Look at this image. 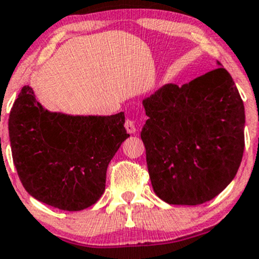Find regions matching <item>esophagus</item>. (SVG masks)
<instances>
[{
  "mask_svg": "<svg viewBox=\"0 0 259 259\" xmlns=\"http://www.w3.org/2000/svg\"><path fill=\"white\" fill-rule=\"evenodd\" d=\"M125 129H126V132L129 133V134H135L136 133L135 121L132 120V119H127V120L125 121Z\"/></svg>",
  "mask_w": 259,
  "mask_h": 259,
  "instance_id": "1",
  "label": "esophagus"
}]
</instances>
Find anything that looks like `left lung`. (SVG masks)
<instances>
[{"label": "left lung", "mask_w": 259, "mask_h": 259, "mask_svg": "<svg viewBox=\"0 0 259 259\" xmlns=\"http://www.w3.org/2000/svg\"><path fill=\"white\" fill-rule=\"evenodd\" d=\"M143 106L141 139L157 197L199 205L220 194L245 149V107L230 73L219 67L181 87L164 84Z\"/></svg>", "instance_id": "left-lung-1"}]
</instances>
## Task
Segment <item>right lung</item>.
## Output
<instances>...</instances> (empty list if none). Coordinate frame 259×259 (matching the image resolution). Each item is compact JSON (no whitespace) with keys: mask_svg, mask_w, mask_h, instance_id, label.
Masks as SVG:
<instances>
[{"mask_svg":"<svg viewBox=\"0 0 259 259\" xmlns=\"http://www.w3.org/2000/svg\"><path fill=\"white\" fill-rule=\"evenodd\" d=\"M123 112L70 115L49 112L24 86L8 119L11 150L24 189L65 211L95 204L106 189L109 162L124 140Z\"/></svg>","mask_w":259,"mask_h":259,"instance_id":"add662e5","label":"right lung"}]
</instances>
